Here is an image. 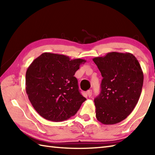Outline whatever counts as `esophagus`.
Masks as SVG:
<instances>
[{
  "label": "esophagus",
  "mask_w": 155,
  "mask_h": 155,
  "mask_svg": "<svg viewBox=\"0 0 155 155\" xmlns=\"http://www.w3.org/2000/svg\"><path fill=\"white\" fill-rule=\"evenodd\" d=\"M87 94L88 97H91V95H92V90H88V91L87 92Z\"/></svg>",
  "instance_id": "34e87169"
}]
</instances>
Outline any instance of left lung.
Masks as SVG:
<instances>
[{"mask_svg":"<svg viewBox=\"0 0 155 155\" xmlns=\"http://www.w3.org/2000/svg\"><path fill=\"white\" fill-rule=\"evenodd\" d=\"M93 60L103 78L101 93L94 100L96 117L104 124L120 123L139 101L144 79L142 68L129 52H108Z\"/></svg>","mask_w":155,"mask_h":155,"instance_id":"8db88e82","label":"left lung"}]
</instances>
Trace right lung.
Here are the masks:
<instances>
[{"label":"right lung","mask_w":155,"mask_h":155,"mask_svg":"<svg viewBox=\"0 0 155 155\" xmlns=\"http://www.w3.org/2000/svg\"><path fill=\"white\" fill-rule=\"evenodd\" d=\"M86 61L44 52L26 72V92L36 111L45 119L60 122L74 116L86 101L80 93L76 71Z\"/></svg>","instance_id":"1"}]
</instances>
